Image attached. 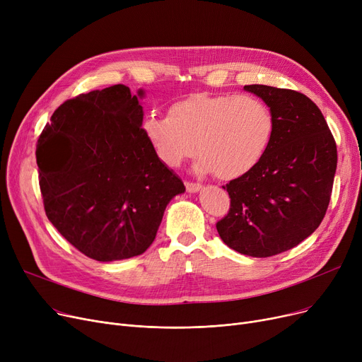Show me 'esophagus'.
I'll use <instances>...</instances> for the list:
<instances>
[{
    "mask_svg": "<svg viewBox=\"0 0 362 362\" xmlns=\"http://www.w3.org/2000/svg\"><path fill=\"white\" fill-rule=\"evenodd\" d=\"M185 186H186V191L187 192H198L199 189L202 187L199 183L197 182H185Z\"/></svg>",
    "mask_w": 362,
    "mask_h": 362,
    "instance_id": "esophagus-1",
    "label": "esophagus"
}]
</instances>
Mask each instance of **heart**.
Here are the masks:
<instances>
[{
	"label": "heart",
	"mask_w": 362,
	"mask_h": 362,
	"mask_svg": "<svg viewBox=\"0 0 362 362\" xmlns=\"http://www.w3.org/2000/svg\"><path fill=\"white\" fill-rule=\"evenodd\" d=\"M276 120L254 95L192 93L168 107L167 116L148 114L142 132L157 158L179 167L197 154L201 173L235 180L254 171L272 146Z\"/></svg>",
	"instance_id": "1"
}]
</instances>
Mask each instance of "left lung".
I'll list each match as a JSON object with an SVG mask.
<instances>
[{"label":"left lung","instance_id":"left-lung-1","mask_svg":"<svg viewBox=\"0 0 362 362\" xmlns=\"http://www.w3.org/2000/svg\"><path fill=\"white\" fill-rule=\"evenodd\" d=\"M276 120L261 164L223 189L230 208L216 227L229 248L267 258L307 239L327 211L337 165L336 141L320 108L298 90L246 85Z\"/></svg>","mask_w":362,"mask_h":362}]
</instances>
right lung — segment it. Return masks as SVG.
I'll return each instance as SVG.
<instances>
[{
    "label": "right lung",
    "instance_id": "right-lung-1",
    "mask_svg": "<svg viewBox=\"0 0 362 362\" xmlns=\"http://www.w3.org/2000/svg\"><path fill=\"white\" fill-rule=\"evenodd\" d=\"M138 97L124 85L81 93L54 111L37 139L45 214L76 250L97 261L144 254L167 204L185 192L144 135Z\"/></svg>",
    "mask_w": 362,
    "mask_h": 362
}]
</instances>
